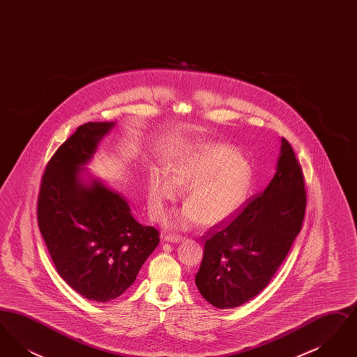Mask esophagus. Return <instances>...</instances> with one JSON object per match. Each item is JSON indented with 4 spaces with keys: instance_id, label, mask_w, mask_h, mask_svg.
Segmentation results:
<instances>
[{
    "instance_id": "obj_1",
    "label": "esophagus",
    "mask_w": 357,
    "mask_h": 357,
    "mask_svg": "<svg viewBox=\"0 0 357 357\" xmlns=\"http://www.w3.org/2000/svg\"><path fill=\"white\" fill-rule=\"evenodd\" d=\"M183 239H185V237L178 236V234H167V236H165V241H169V242H172V243H179Z\"/></svg>"
}]
</instances>
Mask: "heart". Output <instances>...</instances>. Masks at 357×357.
I'll use <instances>...</instances> for the list:
<instances>
[{
  "instance_id": "b5f03b06",
  "label": "heart",
  "mask_w": 357,
  "mask_h": 357,
  "mask_svg": "<svg viewBox=\"0 0 357 357\" xmlns=\"http://www.w3.org/2000/svg\"><path fill=\"white\" fill-rule=\"evenodd\" d=\"M253 187V170L246 159L221 143L195 142L153 169L147 179L149 213L155 221L185 188L186 206L171 213L166 223L186 229L202 220L213 226L227 221L246 204Z\"/></svg>"
}]
</instances>
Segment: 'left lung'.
I'll return each mask as SVG.
<instances>
[{"instance_id":"left-lung-1","label":"left lung","mask_w":357,"mask_h":357,"mask_svg":"<svg viewBox=\"0 0 357 357\" xmlns=\"http://www.w3.org/2000/svg\"><path fill=\"white\" fill-rule=\"evenodd\" d=\"M305 207L303 170L282 137L275 174L264 192L204 236V259L195 274L204 300L231 309L266 288L301 230Z\"/></svg>"}]
</instances>
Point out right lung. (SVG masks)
Listing matches in <instances>:
<instances>
[{"label": "right lung", "mask_w": 357, "mask_h": 357, "mask_svg": "<svg viewBox=\"0 0 357 357\" xmlns=\"http://www.w3.org/2000/svg\"><path fill=\"white\" fill-rule=\"evenodd\" d=\"M115 121L80 126L52 156L43 175L37 220L56 271L85 298L107 303L130 288L159 243L153 226L136 222L130 204L85 165Z\"/></svg>", "instance_id": "right-lung-1"}]
</instances>
